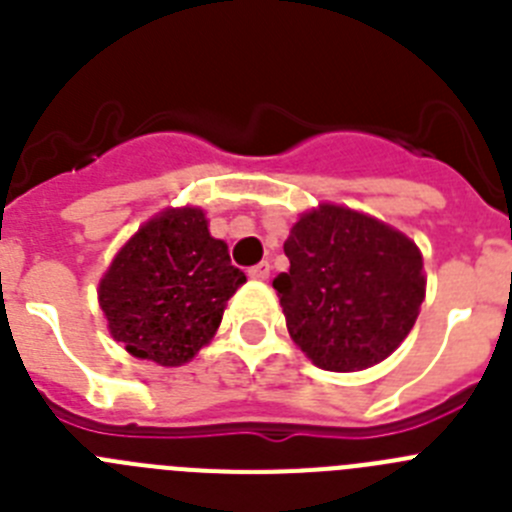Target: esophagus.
<instances>
[{
	"label": "esophagus",
	"instance_id": "1",
	"mask_svg": "<svg viewBox=\"0 0 512 512\" xmlns=\"http://www.w3.org/2000/svg\"><path fill=\"white\" fill-rule=\"evenodd\" d=\"M269 274H271L269 261H261V264H256V266H251V269H248V277H251V279H259V282H264V279H269Z\"/></svg>",
	"mask_w": 512,
	"mask_h": 512
}]
</instances>
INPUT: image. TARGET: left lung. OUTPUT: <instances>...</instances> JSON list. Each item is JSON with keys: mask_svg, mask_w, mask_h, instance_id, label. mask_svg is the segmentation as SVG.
<instances>
[{"mask_svg": "<svg viewBox=\"0 0 512 512\" xmlns=\"http://www.w3.org/2000/svg\"><path fill=\"white\" fill-rule=\"evenodd\" d=\"M274 279L289 336L328 372H359L395 351L425 297L423 256L390 225L346 207L302 215Z\"/></svg>", "mask_w": 512, "mask_h": 512, "instance_id": "8db88e82", "label": "left lung"}]
</instances>
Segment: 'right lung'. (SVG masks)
Instances as JSON below:
<instances>
[{
	"label": "right lung",
	"mask_w": 512,
	"mask_h": 512,
	"mask_svg": "<svg viewBox=\"0 0 512 512\" xmlns=\"http://www.w3.org/2000/svg\"><path fill=\"white\" fill-rule=\"evenodd\" d=\"M243 282L205 212L184 207L153 217L122 246L99 282V305L125 351L179 366L210 341Z\"/></svg>",
	"instance_id": "1"
}]
</instances>
